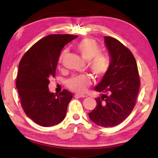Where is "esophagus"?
<instances>
[{"instance_id": "obj_1", "label": "esophagus", "mask_w": 158, "mask_h": 158, "mask_svg": "<svg viewBox=\"0 0 158 158\" xmlns=\"http://www.w3.org/2000/svg\"><path fill=\"white\" fill-rule=\"evenodd\" d=\"M76 97H81V98H85L87 97L86 95H84V94H76Z\"/></svg>"}]
</instances>
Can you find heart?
Wrapping results in <instances>:
<instances>
[{"label": "heart", "instance_id": "obj_1", "mask_svg": "<svg viewBox=\"0 0 158 158\" xmlns=\"http://www.w3.org/2000/svg\"><path fill=\"white\" fill-rule=\"evenodd\" d=\"M76 48L83 59L88 61V67L95 77L101 78L108 73L110 68V59L106 54L101 53L102 49L93 39H84L76 44ZM68 54V50H63L59 56V62L64 60ZM91 83L86 74L74 75L67 80V86L77 93H84Z\"/></svg>", "mask_w": 158, "mask_h": 158}]
</instances>
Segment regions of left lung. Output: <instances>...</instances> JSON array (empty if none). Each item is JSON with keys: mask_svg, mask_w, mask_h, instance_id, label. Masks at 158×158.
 <instances>
[{"mask_svg": "<svg viewBox=\"0 0 158 158\" xmlns=\"http://www.w3.org/2000/svg\"><path fill=\"white\" fill-rule=\"evenodd\" d=\"M110 68L94 90L103 93L96 98L97 105L90 119L102 127H113L125 120L136 105L140 85L138 68L131 50L120 41L105 36Z\"/></svg>", "mask_w": 158, "mask_h": 158, "instance_id": "left-lung-1", "label": "left lung"}]
</instances>
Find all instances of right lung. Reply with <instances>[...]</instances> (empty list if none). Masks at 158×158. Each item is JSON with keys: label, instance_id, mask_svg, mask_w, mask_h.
I'll list each match as a JSON object with an SVG mask.
<instances>
[{"label": "right lung", "instance_id": "right-lung-1", "mask_svg": "<svg viewBox=\"0 0 158 158\" xmlns=\"http://www.w3.org/2000/svg\"><path fill=\"white\" fill-rule=\"evenodd\" d=\"M69 34L49 35L25 52L19 65L16 88L25 114L41 126H53L66 115L73 94L63 90L50 93V79L55 77L61 51L65 44L77 38Z\"/></svg>", "mask_w": 158, "mask_h": 158}]
</instances>
